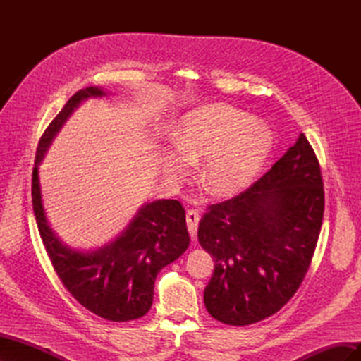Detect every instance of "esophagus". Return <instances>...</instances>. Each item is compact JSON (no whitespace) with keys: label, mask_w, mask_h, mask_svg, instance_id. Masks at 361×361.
<instances>
[{"label":"esophagus","mask_w":361,"mask_h":361,"mask_svg":"<svg viewBox=\"0 0 361 361\" xmlns=\"http://www.w3.org/2000/svg\"><path fill=\"white\" fill-rule=\"evenodd\" d=\"M199 220H200V215H199V212L195 211V209H190V211L187 212V224H188L190 235H191L192 238H195V235H197Z\"/></svg>","instance_id":"obj_1"}]
</instances>
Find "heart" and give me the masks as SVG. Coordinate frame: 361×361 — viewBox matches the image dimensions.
<instances>
[{"label": "heart", "mask_w": 361, "mask_h": 361, "mask_svg": "<svg viewBox=\"0 0 361 361\" xmlns=\"http://www.w3.org/2000/svg\"><path fill=\"white\" fill-rule=\"evenodd\" d=\"M274 137L264 120L226 104L197 108L182 118L178 150L162 158L171 180L188 176L191 162L203 158L199 179L215 195H231L255 180L268 159Z\"/></svg>", "instance_id": "1"}]
</instances>
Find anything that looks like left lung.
Here are the masks:
<instances>
[{"label": "left lung", "mask_w": 361, "mask_h": 361, "mask_svg": "<svg viewBox=\"0 0 361 361\" xmlns=\"http://www.w3.org/2000/svg\"><path fill=\"white\" fill-rule=\"evenodd\" d=\"M324 206L319 161L304 134L245 191L207 206L197 238L215 262L203 297L212 318L256 324L293 297L312 264Z\"/></svg>", "instance_id": "1"}]
</instances>
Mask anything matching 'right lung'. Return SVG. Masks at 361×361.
Listing matches in <instances>:
<instances>
[{"label":"right lung","instance_id":"right-lung-1","mask_svg":"<svg viewBox=\"0 0 361 361\" xmlns=\"http://www.w3.org/2000/svg\"><path fill=\"white\" fill-rule=\"evenodd\" d=\"M102 94L97 87L76 92L42 134L32 169L31 197L43 245L64 288L92 313L106 321L126 322L150 310L158 272L190 245L183 206L178 200L147 203L116 241L92 253H81L64 247L51 231L37 171L43 154L71 113L87 97Z\"/></svg>","mask_w":361,"mask_h":361}]
</instances>
